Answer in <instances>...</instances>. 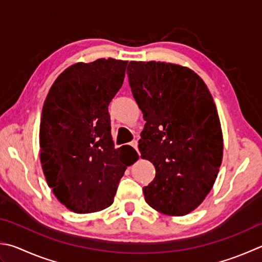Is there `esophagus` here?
Here are the masks:
<instances>
[{"mask_svg": "<svg viewBox=\"0 0 262 262\" xmlns=\"http://www.w3.org/2000/svg\"><path fill=\"white\" fill-rule=\"evenodd\" d=\"M133 148H135V149L137 150V152H138V154H139V149H138V141L137 140H135V141H132L131 142V144H130Z\"/></svg>", "mask_w": 262, "mask_h": 262, "instance_id": "esophagus-1", "label": "esophagus"}]
</instances>
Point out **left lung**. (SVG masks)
<instances>
[{
  "instance_id": "left-lung-1",
  "label": "left lung",
  "mask_w": 262,
  "mask_h": 262,
  "mask_svg": "<svg viewBox=\"0 0 262 262\" xmlns=\"http://www.w3.org/2000/svg\"><path fill=\"white\" fill-rule=\"evenodd\" d=\"M132 95L146 124L141 157L156 176L145 200L167 215H186L203 203L223 162V130L213 98L188 67L165 61H130Z\"/></svg>"
}]
</instances>
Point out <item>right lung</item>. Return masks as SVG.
Masks as SVG:
<instances>
[{"mask_svg": "<svg viewBox=\"0 0 262 262\" xmlns=\"http://www.w3.org/2000/svg\"><path fill=\"white\" fill-rule=\"evenodd\" d=\"M126 65L113 58L74 63L57 77L44 101L42 170L57 200L75 213L111 206L118 182L137 156L131 146L114 148L108 113Z\"/></svg>", "mask_w": 262, "mask_h": 262, "instance_id": "right-lung-1", "label": "right lung"}]
</instances>
